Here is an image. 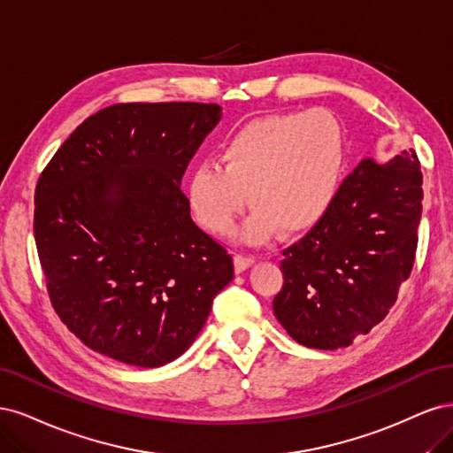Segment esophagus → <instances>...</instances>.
<instances>
[{
    "mask_svg": "<svg viewBox=\"0 0 453 453\" xmlns=\"http://www.w3.org/2000/svg\"><path fill=\"white\" fill-rule=\"evenodd\" d=\"M254 261H256V257H254V256L237 254V256H235V271H237V273L246 271L248 267H252V265H254Z\"/></svg>",
    "mask_w": 453,
    "mask_h": 453,
    "instance_id": "esophagus-1",
    "label": "esophagus"
}]
</instances>
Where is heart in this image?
<instances>
[{
  "instance_id": "obj_1",
  "label": "heart",
  "mask_w": 453,
  "mask_h": 453,
  "mask_svg": "<svg viewBox=\"0 0 453 453\" xmlns=\"http://www.w3.org/2000/svg\"><path fill=\"white\" fill-rule=\"evenodd\" d=\"M220 163L201 162L188 177L196 220L216 235L246 209V239L264 242L282 231L299 237L322 224L339 194L344 134L327 111H296L248 120L220 144Z\"/></svg>"
}]
</instances>
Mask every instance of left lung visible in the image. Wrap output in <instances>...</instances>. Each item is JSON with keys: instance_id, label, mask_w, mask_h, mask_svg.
<instances>
[{"instance_id": "8db88e82", "label": "left lung", "mask_w": 453, "mask_h": 453, "mask_svg": "<svg viewBox=\"0 0 453 453\" xmlns=\"http://www.w3.org/2000/svg\"><path fill=\"white\" fill-rule=\"evenodd\" d=\"M416 152L365 157L318 227L284 250L273 312L306 348L337 349L380 324L411 276L421 218Z\"/></svg>"}]
</instances>
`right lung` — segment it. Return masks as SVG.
<instances>
[{"label":"right lung","mask_w":453,"mask_h":453,"mask_svg":"<svg viewBox=\"0 0 453 453\" xmlns=\"http://www.w3.org/2000/svg\"><path fill=\"white\" fill-rule=\"evenodd\" d=\"M222 119L214 104H119L86 119L41 173L34 231L56 314L96 352L177 359L233 280L182 174Z\"/></svg>","instance_id":"obj_1"}]
</instances>
